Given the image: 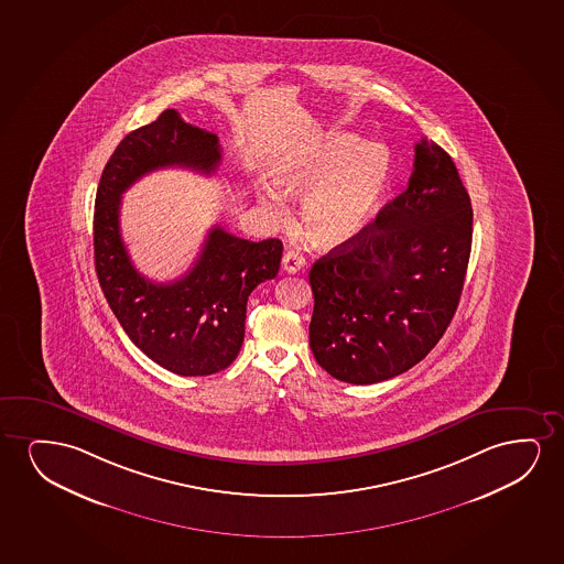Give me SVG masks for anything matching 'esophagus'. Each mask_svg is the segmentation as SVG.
<instances>
[{
    "instance_id": "esophagus-1",
    "label": "esophagus",
    "mask_w": 564,
    "mask_h": 564,
    "mask_svg": "<svg viewBox=\"0 0 564 564\" xmlns=\"http://www.w3.org/2000/svg\"><path fill=\"white\" fill-rule=\"evenodd\" d=\"M283 271L285 273H299V271L304 270V265H306V260L302 258V254L299 252H294V250H286L285 254H283Z\"/></svg>"
}]
</instances>
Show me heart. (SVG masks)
I'll use <instances>...</instances> for the list:
<instances>
[{
	"instance_id": "heart-1",
	"label": "heart",
	"mask_w": 564,
	"mask_h": 564,
	"mask_svg": "<svg viewBox=\"0 0 564 564\" xmlns=\"http://www.w3.org/2000/svg\"><path fill=\"white\" fill-rule=\"evenodd\" d=\"M273 185L285 196H302V229L316 247L337 248L370 224L391 178V158L381 144L352 134H325L279 162ZM263 208L281 216L271 191L260 193Z\"/></svg>"
}]
</instances>
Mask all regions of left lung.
I'll use <instances>...</instances> for the list:
<instances>
[{"instance_id":"1","label":"left lung","mask_w":564,"mask_h":564,"mask_svg":"<svg viewBox=\"0 0 564 564\" xmlns=\"http://www.w3.org/2000/svg\"><path fill=\"white\" fill-rule=\"evenodd\" d=\"M414 150L409 188L310 270V348L345 383H379L424 360L463 294L470 196L443 148L422 139Z\"/></svg>"}]
</instances>
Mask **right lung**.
<instances>
[{"mask_svg":"<svg viewBox=\"0 0 564 564\" xmlns=\"http://www.w3.org/2000/svg\"><path fill=\"white\" fill-rule=\"evenodd\" d=\"M221 148L214 132L165 109L129 132L101 173L94 209V262L101 291L137 347L178 376H212L239 355L247 302L256 286L278 275L283 242L239 239L216 225L193 268L173 283H154L132 265L119 229L124 191L163 167L214 173Z\"/></svg>","mask_w":564,"mask_h":564,"instance_id":"1","label":"right lung"}]
</instances>
